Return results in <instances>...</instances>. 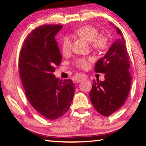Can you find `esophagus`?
<instances>
[{"label":"esophagus","mask_w":146,"mask_h":146,"mask_svg":"<svg viewBox=\"0 0 146 146\" xmlns=\"http://www.w3.org/2000/svg\"><path fill=\"white\" fill-rule=\"evenodd\" d=\"M86 78L85 77V76L80 75V76H78L77 78H76V82H81V81H82L84 80H86Z\"/></svg>","instance_id":"esophagus-1"}]
</instances>
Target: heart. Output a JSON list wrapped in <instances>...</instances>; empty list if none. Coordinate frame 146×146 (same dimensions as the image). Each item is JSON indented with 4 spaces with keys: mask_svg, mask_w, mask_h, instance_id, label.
<instances>
[{
    "mask_svg": "<svg viewBox=\"0 0 146 146\" xmlns=\"http://www.w3.org/2000/svg\"><path fill=\"white\" fill-rule=\"evenodd\" d=\"M75 35L79 37L85 39L90 43L91 48L95 50H102L108 46V39L104 36H98L97 29L91 26H84L76 29ZM72 43L68 37H64L62 40L61 49L64 55H68L71 50ZM75 64L80 68H86L88 62L85 58H78L75 61Z\"/></svg>",
    "mask_w": 146,
    "mask_h": 146,
    "instance_id": "b5f03b06",
    "label": "heart"
}]
</instances>
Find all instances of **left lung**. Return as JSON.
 I'll return each instance as SVG.
<instances>
[{
	"label": "left lung",
	"mask_w": 146,
	"mask_h": 146,
	"mask_svg": "<svg viewBox=\"0 0 146 146\" xmlns=\"http://www.w3.org/2000/svg\"><path fill=\"white\" fill-rule=\"evenodd\" d=\"M115 28L120 37L95 64V72L105 74V80H93L90 93L93 107L105 117L113 114L123 105L131 84L129 58L125 42L120 29L115 26Z\"/></svg>",
	"instance_id": "8db88e82"
}]
</instances>
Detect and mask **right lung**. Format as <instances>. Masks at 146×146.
Instances as JSON below:
<instances>
[{
  "label": "right lung",
  "mask_w": 146,
  "mask_h": 146,
  "mask_svg": "<svg viewBox=\"0 0 146 146\" xmlns=\"http://www.w3.org/2000/svg\"><path fill=\"white\" fill-rule=\"evenodd\" d=\"M62 25H44L32 31L20 52L19 68L26 98L39 114L55 120L68 111L75 94L70 79L62 82L53 73L62 56L55 36Z\"/></svg>",
  "instance_id": "1"
}]
</instances>
